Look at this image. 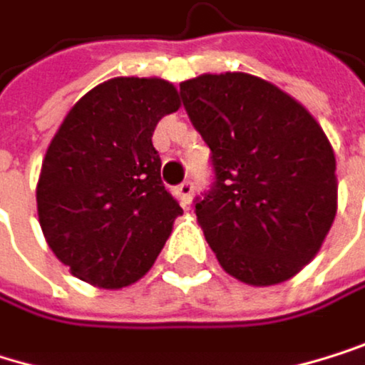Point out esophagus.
<instances>
[{
    "instance_id": "34e87169",
    "label": "esophagus",
    "mask_w": 365,
    "mask_h": 365,
    "mask_svg": "<svg viewBox=\"0 0 365 365\" xmlns=\"http://www.w3.org/2000/svg\"><path fill=\"white\" fill-rule=\"evenodd\" d=\"M192 192H195V186L190 184V181H181V184L175 188V195H177V199H179L181 205H190Z\"/></svg>"
}]
</instances>
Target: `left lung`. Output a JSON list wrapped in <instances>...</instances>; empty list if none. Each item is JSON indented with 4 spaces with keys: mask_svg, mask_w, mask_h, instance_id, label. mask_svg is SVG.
I'll return each instance as SVG.
<instances>
[{
    "mask_svg": "<svg viewBox=\"0 0 365 365\" xmlns=\"http://www.w3.org/2000/svg\"><path fill=\"white\" fill-rule=\"evenodd\" d=\"M212 151L214 181L195 212L220 266L249 285L294 277L320 251L337 210L335 155L314 116L247 73L179 84Z\"/></svg>",
    "mask_w": 365,
    "mask_h": 365,
    "instance_id": "obj_1",
    "label": "left lung"
}]
</instances>
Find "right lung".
<instances>
[{"instance_id":"1","label":"right lung","mask_w":365,"mask_h":365,"mask_svg":"<svg viewBox=\"0 0 365 365\" xmlns=\"http://www.w3.org/2000/svg\"><path fill=\"white\" fill-rule=\"evenodd\" d=\"M179 110L158 77H114L64 116L38 177V220L56 257L82 281L116 290L138 281L184 212L160 177L153 132Z\"/></svg>"}]
</instances>
